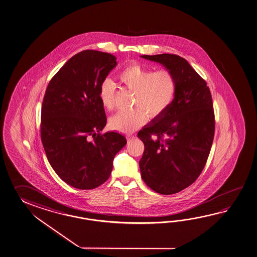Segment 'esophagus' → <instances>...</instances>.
<instances>
[{
  "label": "esophagus",
  "instance_id": "obj_1",
  "mask_svg": "<svg viewBox=\"0 0 257 257\" xmlns=\"http://www.w3.org/2000/svg\"><path fill=\"white\" fill-rule=\"evenodd\" d=\"M126 138H127V141L130 142L133 141L135 138H136V137L135 136H132V135H128V136H126Z\"/></svg>",
  "mask_w": 257,
  "mask_h": 257
}]
</instances>
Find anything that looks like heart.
I'll use <instances>...</instances> for the list:
<instances>
[{"mask_svg": "<svg viewBox=\"0 0 257 257\" xmlns=\"http://www.w3.org/2000/svg\"><path fill=\"white\" fill-rule=\"evenodd\" d=\"M118 79L127 89L135 91L133 105L137 107L120 110L110 118V127L121 133H132L143 125L148 117L147 111L151 117L164 114L173 104L178 91L176 76L167 68L154 71L142 64H130L120 70ZM115 94V83L110 79H103L99 97L107 110L114 108Z\"/></svg>", "mask_w": 257, "mask_h": 257, "instance_id": "b5f03b06", "label": "heart"}]
</instances>
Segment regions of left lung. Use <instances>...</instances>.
Masks as SVG:
<instances>
[{
	"mask_svg": "<svg viewBox=\"0 0 257 257\" xmlns=\"http://www.w3.org/2000/svg\"><path fill=\"white\" fill-rule=\"evenodd\" d=\"M141 57L162 64L178 81L173 104L137 135L145 145L139 161L142 178L157 193H178L199 178L210 155L215 131L210 88L179 56Z\"/></svg>",
	"mask_w": 257,
	"mask_h": 257,
	"instance_id": "1",
	"label": "left lung"
}]
</instances>
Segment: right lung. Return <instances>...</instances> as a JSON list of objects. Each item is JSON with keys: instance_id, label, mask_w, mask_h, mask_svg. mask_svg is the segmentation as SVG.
<instances>
[{"instance_id": "add662e5", "label": "right lung", "mask_w": 257, "mask_h": 257, "mask_svg": "<svg viewBox=\"0 0 257 257\" xmlns=\"http://www.w3.org/2000/svg\"><path fill=\"white\" fill-rule=\"evenodd\" d=\"M117 65L109 53L76 54L49 81L41 110V140L58 177L79 189H92L110 178L116 154L126 138L100 135L107 118L99 88Z\"/></svg>"}]
</instances>
